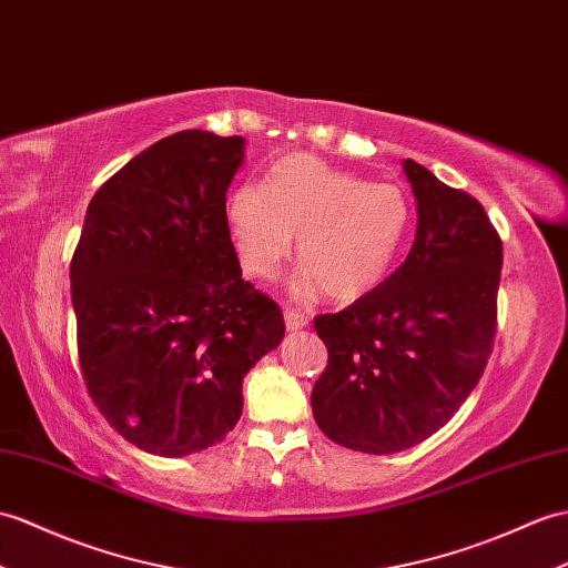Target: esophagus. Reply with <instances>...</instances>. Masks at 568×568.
<instances>
[{"mask_svg":"<svg viewBox=\"0 0 568 568\" xmlns=\"http://www.w3.org/2000/svg\"><path fill=\"white\" fill-rule=\"evenodd\" d=\"M310 324V320L302 312L297 310H285V326L287 332H300V328H305Z\"/></svg>","mask_w":568,"mask_h":568,"instance_id":"obj_1","label":"esophagus"}]
</instances>
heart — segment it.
Returning <instances> with one entry per match:
<instances>
[{
  "label": "heart",
  "mask_w": 568,
  "mask_h": 568,
  "mask_svg": "<svg viewBox=\"0 0 568 568\" xmlns=\"http://www.w3.org/2000/svg\"><path fill=\"white\" fill-rule=\"evenodd\" d=\"M236 261L248 278L271 281L293 252L305 261L290 278L295 297L316 290L358 300L389 273L412 224V205L394 183H367L312 154L273 164L266 183H242L224 203Z\"/></svg>",
  "instance_id": "obj_1"
}]
</instances>
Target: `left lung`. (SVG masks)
Segmentation results:
<instances>
[{
  "label": "left lung",
  "mask_w": 568,
  "mask_h": 568,
  "mask_svg": "<svg viewBox=\"0 0 568 568\" xmlns=\"http://www.w3.org/2000/svg\"><path fill=\"white\" fill-rule=\"evenodd\" d=\"M418 203L412 252L385 283L314 328L328 363L312 389L326 438L392 455L440 430L477 387L496 336L504 246L481 203L402 162Z\"/></svg>",
  "instance_id": "obj_1"
}]
</instances>
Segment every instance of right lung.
Here are the masks:
<instances>
[{
	"label": "right lung",
	"mask_w": 568,
	"mask_h": 568,
	"mask_svg": "<svg viewBox=\"0 0 568 568\" xmlns=\"http://www.w3.org/2000/svg\"><path fill=\"white\" fill-rule=\"evenodd\" d=\"M244 138L181 130L91 197L70 281L89 397L140 450L186 457L242 416V379L285 334L224 222Z\"/></svg>",
	"instance_id": "right-lung-1"
}]
</instances>
